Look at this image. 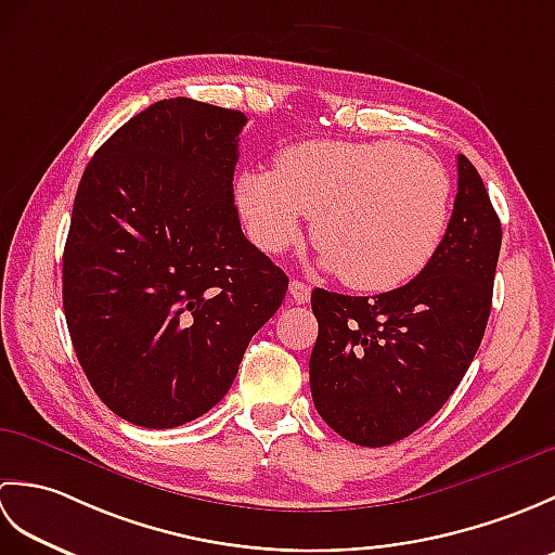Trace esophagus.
Returning a JSON list of instances; mask_svg holds the SVG:
<instances>
[{"label": "esophagus", "mask_w": 555, "mask_h": 555, "mask_svg": "<svg viewBox=\"0 0 555 555\" xmlns=\"http://www.w3.org/2000/svg\"><path fill=\"white\" fill-rule=\"evenodd\" d=\"M288 293H291V298L296 300L298 305H305V302H310V296H312V288L308 286V284H302V281H298V279H293L291 284H288Z\"/></svg>", "instance_id": "esophagus-1"}]
</instances>
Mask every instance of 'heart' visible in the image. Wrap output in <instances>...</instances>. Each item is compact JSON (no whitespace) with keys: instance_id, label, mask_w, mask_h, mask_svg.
I'll return each mask as SVG.
<instances>
[{"instance_id":"b5f03b06","label":"heart","mask_w":555,"mask_h":555,"mask_svg":"<svg viewBox=\"0 0 555 555\" xmlns=\"http://www.w3.org/2000/svg\"><path fill=\"white\" fill-rule=\"evenodd\" d=\"M235 199L264 253L296 245L310 215L324 264L350 288L384 293L441 250L453 181L439 159L396 140H314L281 152L276 171H245Z\"/></svg>"}]
</instances>
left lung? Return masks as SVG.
Masks as SVG:
<instances>
[{
    "label": "left lung",
    "instance_id": "obj_1",
    "mask_svg": "<svg viewBox=\"0 0 555 555\" xmlns=\"http://www.w3.org/2000/svg\"><path fill=\"white\" fill-rule=\"evenodd\" d=\"M501 221L485 181L457 157V195L441 250L405 286L374 298L317 288L310 356L314 408L350 443L405 439L457 388L485 336Z\"/></svg>",
    "mask_w": 555,
    "mask_h": 555
}]
</instances>
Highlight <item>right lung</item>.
Listing matches in <instances>:
<instances>
[{"instance_id": "1", "label": "right lung", "mask_w": 555, "mask_h": 555, "mask_svg": "<svg viewBox=\"0 0 555 555\" xmlns=\"http://www.w3.org/2000/svg\"><path fill=\"white\" fill-rule=\"evenodd\" d=\"M245 114L150 104L82 173L64 247V314L116 415L171 429L229 393L288 276L241 231L233 171Z\"/></svg>"}]
</instances>
